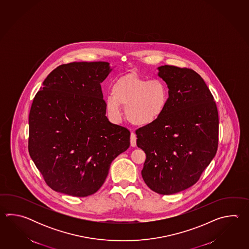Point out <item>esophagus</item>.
Returning a JSON list of instances; mask_svg holds the SVG:
<instances>
[{
    "label": "esophagus",
    "mask_w": 249,
    "mask_h": 249,
    "mask_svg": "<svg viewBox=\"0 0 249 249\" xmlns=\"http://www.w3.org/2000/svg\"><path fill=\"white\" fill-rule=\"evenodd\" d=\"M130 142H131V146L132 147H135L136 146V135L133 132L131 133V140H130Z\"/></svg>",
    "instance_id": "34e87169"
}]
</instances>
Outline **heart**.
<instances>
[{"mask_svg":"<svg viewBox=\"0 0 249 249\" xmlns=\"http://www.w3.org/2000/svg\"><path fill=\"white\" fill-rule=\"evenodd\" d=\"M169 102V89L164 81L148 80L126 74L112 87L106 99V108L112 120L118 122L125 107L128 120L137 126H148L164 115Z\"/></svg>","mask_w":249,"mask_h":249,"instance_id":"b5f03b06","label":"heart"}]
</instances>
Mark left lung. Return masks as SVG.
<instances>
[{
  "label": "left lung",
  "mask_w": 249,
  "mask_h": 249,
  "mask_svg": "<svg viewBox=\"0 0 249 249\" xmlns=\"http://www.w3.org/2000/svg\"><path fill=\"white\" fill-rule=\"evenodd\" d=\"M159 76L169 89V102L157 122L136 130L146 153L142 175L150 190L171 195L194 185L218 148L219 118L205 81L194 70L164 65Z\"/></svg>",
  "instance_id": "left-lung-1"
}]
</instances>
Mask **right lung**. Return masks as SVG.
I'll list each match as a JSON object with an SVG mask.
<instances>
[{
	"instance_id": "right-lung-1",
	"label": "right lung",
	"mask_w": 249,
	"mask_h": 249,
	"mask_svg": "<svg viewBox=\"0 0 249 249\" xmlns=\"http://www.w3.org/2000/svg\"><path fill=\"white\" fill-rule=\"evenodd\" d=\"M111 70L104 61L60 65L34 98L28 151L53 191L95 193L112 161L130 146L129 130L106 117L101 84Z\"/></svg>"
}]
</instances>
